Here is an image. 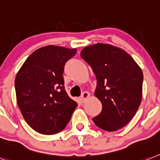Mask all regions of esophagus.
<instances>
[{
    "label": "esophagus",
    "mask_w": 160,
    "mask_h": 160,
    "mask_svg": "<svg viewBox=\"0 0 160 160\" xmlns=\"http://www.w3.org/2000/svg\"><path fill=\"white\" fill-rule=\"evenodd\" d=\"M89 96H90L89 92H84L82 93V96H81V97H80V99H81V101H82V102H84V101H85L86 100H87V99L88 98V97H89Z\"/></svg>",
    "instance_id": "34e87169"
}]
</instances>
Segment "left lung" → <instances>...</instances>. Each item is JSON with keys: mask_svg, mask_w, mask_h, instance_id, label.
Returning <instances> with one entry per match:
<instances>
[{"mask_svg": "<svg viewBox=\"0 0 160 160\" xmlns=\"http://www.w3.org/2000/svg\"><path fill=\"white\" fill-rule=\"evenodd\" d=\"M81 57L96 75L95 96L102 104L101 113L92 118L95 124L108 132L122 128L133 118L142 102V68L126 51L109 44L85 47Z\"/></svg>", "mask_w": 160, "mask_h": 160, "instance_id": "8db88e82", "label": "left lung"}]
</instances>
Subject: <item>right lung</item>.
Returning a JSON list of instances; mask_svg holds the SVG:
<instances>
[{
    "label": "right lung",
    "mask_w": 160,
    "mask_h": 160,
    "mask_svg": "<svg viewBox=\"0 0 160 160\" xmlns=\"http://www.w3.org/2000/svg\"><path fill=\"white\" fill-rule=\"evenodd\" d=\"M77 49L47 46L28 56L15 77L18 106L36 132L53 135L64 128L78 106L64 89V64Z\"/></svg>",
    "instance_id": "1"
}]
</instances>
